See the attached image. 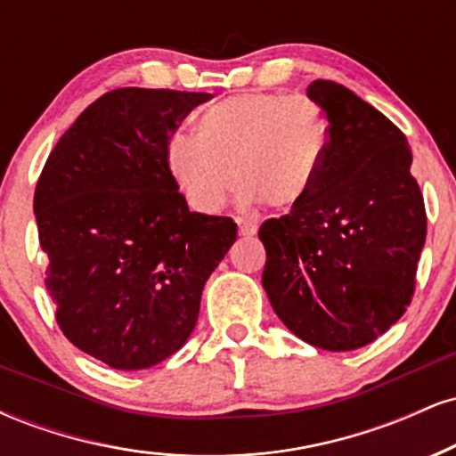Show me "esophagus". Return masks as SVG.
<instances>
[{
  "label": "esophagus",
  "mask_w": 456,
  "mask_h": 456,
  "mask_svg": "<svg viewBox=\"0 0 456 456\" xmlns=\"http://www.w3.org/2000/svg\"><path fill=\"white\" fill-rule=\"evenodd\" d=\"M235 223H238V229H240V235H255L257 233V224L253 221H248V218H235Z\"/></svg>",
  "instance_id": "34e87169"
}]
</instances>
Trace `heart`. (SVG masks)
<instances>
[{
	"mask_svg": "<svg viewBox=\"0 0 456 456\" xmlns=\"http://www.w3.org/2000/svg\"><path fill=\"white\" fill-rule=\"evenodd\" d=\"M328 145V118L313 98L248 92L206 109L197 134H171L165 165L197 212L221 210L235 184L242 203L289 210L315 188Z\"/></svg>",
	"mask_w": 456,
	"mask_h": 456,
	"instance_id": "obj_1",
	"label": "heart"
}]
</instances>
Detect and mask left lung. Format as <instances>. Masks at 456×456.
Returning a JSON list of instances; mask_svg holds the SVG:
<instances>
[{
	"label": "left lung",
	"instance_id": "8db88e82",
	"mask_svg": "<svg viewBox=\"0 0 456 456\" xmlns=\"http://www.w3.org/2000/svg\"><path fill=\"white\" fill-rule=\"evenodd\" d=\"M306 96L330 124L315 188L294 212L265 221L261 282L297 338L352 352L381 337L410 306L427 238L411 150L395 124L334 81Z\"/></svg>",
	"mask_w": 456,
	"mask_h": 456
}]
</instances>
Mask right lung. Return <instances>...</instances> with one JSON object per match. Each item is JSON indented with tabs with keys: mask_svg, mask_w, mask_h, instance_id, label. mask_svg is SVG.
<instances>
[{
	"mask_svg": "<svg viewBox=\"0 0 456 456\" xmlns=\"http://www.w3.org/2000/svg\"><path fill=\"white\" fill-rule=\"evenodd\" d=\"M210 94L122 87L61 134L36 184L46 291L66 338L111 369L162 362L195 330L206 281L238 235L188 210L165 143Z\"/></svg>",
	"mask_w": 456,
	"mask_h": 456,
	"instance_id": "obj_1",
	"label": "right lung"
}]
</instances>
